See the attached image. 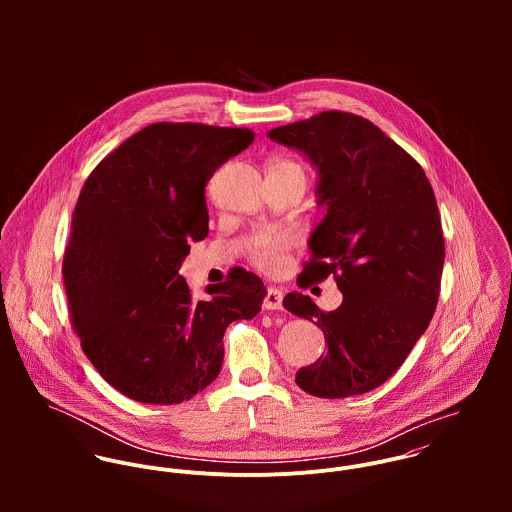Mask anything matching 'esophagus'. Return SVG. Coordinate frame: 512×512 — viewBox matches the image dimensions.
Wrapping results in <instances>:
<instances>
[{"instance_id": "34e87169", "label": "esophagus", "mask_w": 512, "mask_h": 512, "mask_svg": "<svg viewBox=\"0 0 512 512\" xmlns=\"http://www.w3.org/2000/svg\"><path fill=\"white\" fill-rule=\"evenodd\" d=\"M282 301H284V292L278 288H268L266 297H264V307L266 309H282Z\"/></svg>"}]
</instances>
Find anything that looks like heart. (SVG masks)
<instances>
[{
  "label": "heart",
  "instance_id": "obj_1",
  "mask_svg": "<svg viewBox=\"0 0 512 512\" xmlns=\"http://www.w3.org/2000/svg\"><path fill=\"white\" fill-rule=\"evenodd\" d=\"M276 165H290L301 169L297 163L293 161H278ZM303 171V169H301ZM293 246V234L288 230H272V228H264L254 232L248 238L246 250H248V258L252 260V264L260 270L272 272L278 270L284 264L286 252Z\"/></svg>",
  "mask_w": 512,
  "mask_h": 512
}]
</instances>
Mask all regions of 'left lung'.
<instances>
[{
  "label": "left lung",
  "instance_id": "left-lung-1",
  "mask_svg": "<svg viewBox=\"0 0 512 512\" xmlns=\"http://www.w3.org/2000/svg\"><path fill=\"white\" fill-rule=\"evenodd\" d=\"M268 136L319 169L327 215L309 238L301 278L333 274L343 293L335 311L303 293L284 297V307L315 321L327 343L295 382L319 398L365 394L402 366L434 317L445 260L434 189L410 153L351 112L327 110Z\"/></svg>",
  "mask_w": 512,
  "mask_h": 512
}]
</instances>
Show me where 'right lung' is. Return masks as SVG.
<instances>
[{
  "mask_svg": "<svg viewBox=\"0 0 512 512\" xmlns=\"http://www.w3.org/2000/svg\"><path fill=\"white\" fill-rule=\"evenodd\" d=\"M254 142L248 128L151 124L88 175L65 248L63 280L88 361L144 404L191 400L219 376L226 327L252 319L262 280L234 268L195 301L179 266L209 234L205 187Z\"/></svg>",
  "mask_w": 512,
  "mask_h": 512,
  "instance_id": "right-lung-1",
  "label": "right lung"
}]
</instances>
